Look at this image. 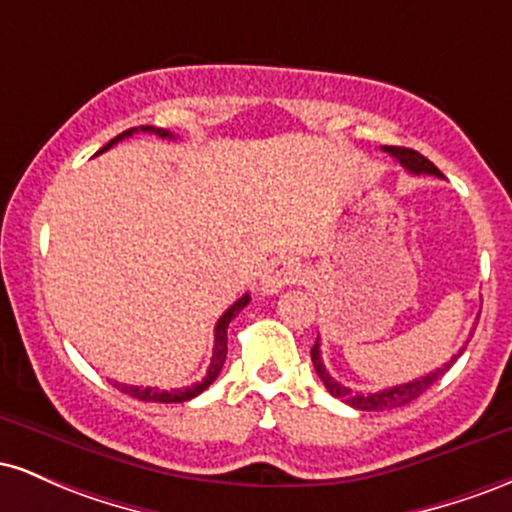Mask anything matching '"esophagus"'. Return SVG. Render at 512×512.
Instances as JSON below:
<instances>
[{
    "label": "esophagus",
    "instance_id": "34e87169",
    "mask_svg": "<svg viewBox=\"0 0 512 512\" xmlns=\"http://www.w3.org/2000/svg\"><path fill=\"white\" fill-rule=\"evenodd\" d=\"M298 276H301V264H298V260H293V257H279V260H274L267 267V272H264L260 281V291L264 296H274V293H279L284 286L296 284Z\"/></svg>",
    "mask_w": 512,
    "mask_h": 512
}]
</instances>
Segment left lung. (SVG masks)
Here are the masks:
<instances>
[{"instance_id": "1", "label": "left lung", "mask_w": 512, "mask_h": 512, "mask_svg": "<svg viewBox=\"0 0 512 512\" xmlns=\"http://www.w3.org/2000/svg\"><path fill=\"white\" fill-rule=\"evenodd\" d=\"M383 151H387L395 161H399V166L407 168L409 173L414 175H436V178H443V173L433 166L431 161H428L426 156H421L419 151L414 149H404V146H385ZM464 346L460 351H457L455 356L450 358L448 363H445L443 368H436L433 373L424 375V378H416L411 380V383H404V385H395V387H387V390H380V392H354L351 387H344L342 383H337V380L332 378L330 373H327L325 363H322V354H320V342H315L313 349H310V358H313V366H315V373L317 378L322 380V385L327 387V392H330L332 397L342 399L344 404H349V407L354 409H361V411H387V409H397V407H404V404L414 402L416 397H421L424 392L431 387L433 383H438L440 378H443L445 373H448L452 363L457 361V358L462 356Z\"/></svg>"}]
</instances>
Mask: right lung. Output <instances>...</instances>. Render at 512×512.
<instances>
[{"instance_id":"add662e5","label":"right lung","mask_w":512,"mask_h":512,"mask_svg":"<svg viewBox=\"0 0 512 512\" xmlns=\"http://www.w3.org/2000/svg\"><path fill=\"white\" fill-rule=\"evenodd\" d=\"M137 132L156 134V137H161V139H175V134L168 132V129L142 125V127H132V129H127V132L117 134L115 139H110V142L105 144L101 151H98V154H103V151H108L113 144L122 142V139L132 137V134H137ZM248 303H250V293H245V296L238 298V301L233 303L231 308H228L226 313H223V315L219 317V322H216V327H214V354H211V363H209L207 375H204L202 383H195V385H190V387H182V390H156V387H137V385H122V383H113V385H115L120 392H125V395H129V397L142 399V402L178 404V402H187V399L202 395V392L207 390V387H209L211 383H214L216 378H219L223 363H226V354H228V346H226V344H228V334H226V330H228V325H231L233 317H236V315L240 313V310H243Z\"/></svg>"}]
</instances>
